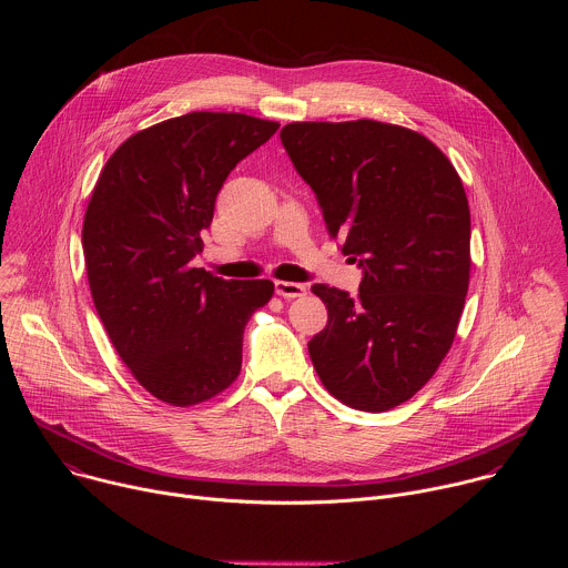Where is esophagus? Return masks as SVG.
<instances>
[{
  "mask_svg": "<svg viewBox=\"0 0 568 568\" xmlns=\"http://www.w3.org/2000/svg\"><path fill=\"white\" fill-rule=\"evenodd\" d=\"M274 287H276V294L283 296V298H301V296H305V285H301V283L276 281Z\"/></svg>",
  "mask_w": 568,
  "mask_h": 568,
  "instance_id": "1",
  "label": "esophagus"
}]
</instances>
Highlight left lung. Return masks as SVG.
<instances>
[{
	"mask_svg": "<svg viewBox=\"0 0 568 568\" xmlns=\"http://www.w3.org/2000/svg\"><path fill=\"white\" fill-rule=\"evenodd\" d=\"M281 141L364 270L355 298L312 285L328 326L310 359L348 407L388 412L432 379L456 337L471 267L463 182L436 143L393 123H287Z\"/></svg>",
	"mask_w": 568,
	"mask_h": 568,
	"instance_id": "left-lung-1",
	"label": "left lung"
}]
</instances>
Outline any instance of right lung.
Returning a JSON list of instances; mask_svg holds the SVG:
<instances>
[{"label": "right lung", "instance_id": "1", "mask_svg": "<svg viewBox=\"0 0 568 568\" xmlns=\"http://www.w3.org/2000/svg\"><path fill=\"white\" fill-rule=\"evenodd\" d=\"M276 130L237 112L161 121L114 150L90 197L83 254L97 312L134 379L173 407L235 382L247 321L274 294L272 281H224L191 261L224 180Z\"/></svg>", "mask_w": 568, "mask_h": 568}]
</instances>
